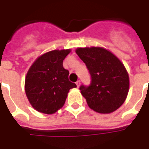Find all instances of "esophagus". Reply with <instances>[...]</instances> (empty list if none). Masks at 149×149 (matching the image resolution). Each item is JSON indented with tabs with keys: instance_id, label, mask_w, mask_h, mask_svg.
Returning <instances> with one entry per match:
<instances>
[{
	"instance_id": "esophagus-1",
	"label": "esophagus",
	"mask_w": 149,
	"mask_h": 149,
	"mask_svg": "<svg viewBox=\"0 0 149 149\" xmlns=\"http://www.w3.org/2000/svg\"><path fill=\"white\" fill-rule=\"evenodd\" d=\"M76 84H77V87H79V85H80V80H77V82H76Z\"/></svg>"
}]
</instances>
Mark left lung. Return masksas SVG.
<instances>
[{"mask_svg":"<svg viewBox=\"0 0 149 149\" xmlns=\"http://www.w3.org/2000/svg\"><path fill=\"white\" fill-rule=\"evenodd\" d=\"M91 76L89 85L79 87L91 109L110 113L123 105L129 91V77L118 58L102 47L77 48Z\"/></svg>","mask_w":149,"mask_h":149,"instance_id":"8db88e82","label":"left lung"}]
</instances>
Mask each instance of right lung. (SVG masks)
I'll return each mask as SVG.
<instances>
[{"instance_id":"obj_1","label":"right lung","mask_w":149,"mask_h":149,"mask_svg":"<svg viewBox=\"0 0 149 149\" xmlns=\"http://www.w3.org/2000/svg\"><path fill=\"white\" fill-rule=\"evenodd\" d=\"M70 50H54L43 54L31 65L25 81V91L32 106L38 112L53 114L65 104L67 94L77 87L69 80L63 60Z\"/></svg>"}]
</instances>
